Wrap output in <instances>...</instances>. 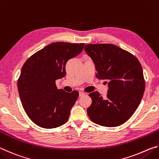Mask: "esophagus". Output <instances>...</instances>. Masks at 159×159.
<instances>
[{
	"instance_id": "34e87169",
	"label": "esophagus",
	"mask_w": 159,
	"mask_h": 159,
	"mask_svg": "<svg viewBox=\"0 0 159 159\" xmlns=\"http://www.w3.org/2000/svg\"><path fill=\"white\" fill-rule=\"evenodd\" d=\"M85 93H83V92H79V97H82L83 95H85Z\"/></svg>"
}]
</instances>
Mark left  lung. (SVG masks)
<instances>
[{"mask_svg":"<svg viewBox=\"0 0 159 159\" xmlns=\"http://www.w3.org/2000/svg\"><path fill=\"white\" fill-rule=\"evenodd\" d=\"M84 50L95 64L97 78L109 81L106 99L97 91L89 94L92 104L87 109L88 116L105 127L123 124L143 97L145 81L141 64L131 53L113 44H88Z\"/></svg>","mask_w":159,"mask_h":159,"instance_id":"8db88e82","label":"left lung"}]
</instances>
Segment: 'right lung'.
I'll list each match as a JSON object with an SVG mask.
<instances>
[{
	"label": "right lung",
	"mask_w": 159,
	"mask_h": 159,
	"mask_svg": "<svg viewBox=\"0 0 159 159\" xmlns=\"http://www.w3.org/2000/svg\"><path fill=\"white\" fill-rule=\"evenodd\" d=\"M85 43L56 42L31 55L21 68L17 88L23 108L43 128L65 123L79 93L57 89L55 80L65 76L67 61L82 52Z\"/></svg>",
	"instance_id": "right-lung-1"
}]
</instances>
